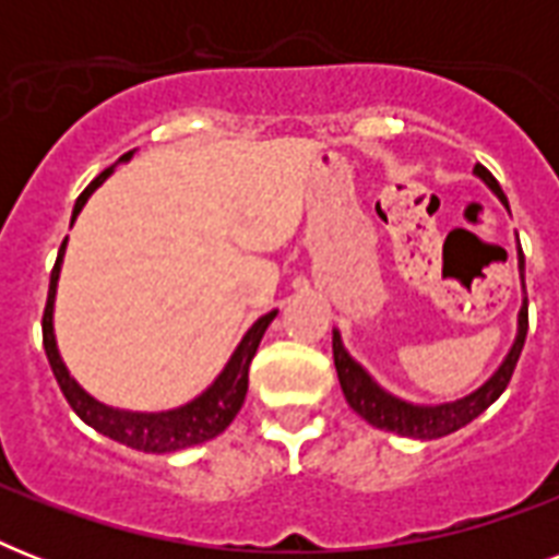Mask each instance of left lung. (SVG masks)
Masks as SVG:
<instances>
[{"instance_id":"1","label":"left lung","mask_w":559,"mask_h":559,"mask_svg":"<svg viewBox=\"0 0 559 559\" xmlns=\"http://www.w3.org/2000/svg\"><path fill=\"white\" fill-rule=\"evenodd\" d=\"M473 174L499 197V202H502L504 209L511 211L508 197H504L499 182H496L493 174H490L485 165H476ZM516 258H520L522 281V307L520 316H516V340H513L511 350L504 354L502 366L496 368L476 391H469V394H464V397L459 400L432 403V406H429V403H408V400L397 397V394H391V391L382 389L380 382L373 380L371 373L359 366L357 359L350 357L348 348H345V342H342V333L333 328V362H336L342 394L348 400V406L354 408L362 420L377 426V429L403 435V438H417V441H435V438H443V435L459 432L461 426H467L469 420H476L487 406H493L496 400L502 397V391L508 389L513 368L520 362L525 336H528V293H525V254H522V246L516 249Z\"/></svg>"}]
</instances>
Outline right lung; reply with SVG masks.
Masks as SVG:
<instances>
[{
	"instance_id": "right-lung-1",
	"label": "right lung",
	"mask_w": 559,
	"mask_h": 559,
	"mask_svg": "<svg viewBox=\"0 0 559 559\" xmlns=\"http://www.w3.org/2000/svg\"><path fill=\"white\" fill-rule=\"evenodd\" d=\"M133 153H124L121 159L107 168L104 174L92 179L90 188L78 197L72 211V223L78 219V214L83 211L86 200H90L95 188L104 182V179L124 162L133 159ZM69 237L60 246L57 252V263L51 270V284H48V301L46 313H43V348H46L48 366L55 371L57 385L69 400V406L74 408V415L81 417L83 424H90L95 432L107 435L112 441L124 443V447H133L139 452H177L188 450V447H197V443H205L211 438H217L219 432H226V426L231 424L243 406L246 389H249V366H252V357L258 354V345H261L263 333L272 324V319L278 316V310L261 316L258 322L243 333V340L237 342L235 354L228 357V362L223 366V371L214 377L209 389L200 391L197 397L182 403L177 408H165V412H130V408H116L100 403L83 389L81 382L74 380L69 368H66L63 357H60V348H57L55 336V298H57V281H60V266H63V254Z\"/></svg>"
}]
</instances>
